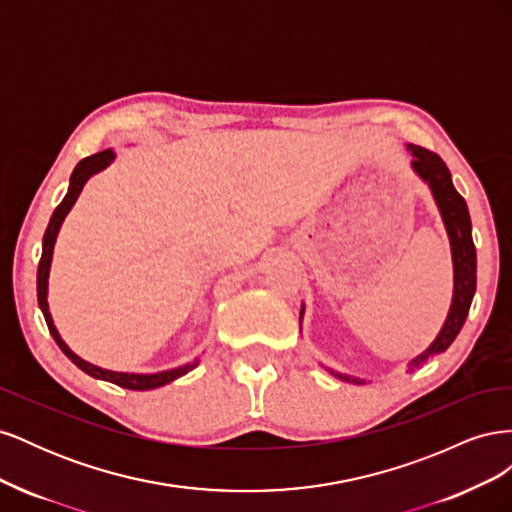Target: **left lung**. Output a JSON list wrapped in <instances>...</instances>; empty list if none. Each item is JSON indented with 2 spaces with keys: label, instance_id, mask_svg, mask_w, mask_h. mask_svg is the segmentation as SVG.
I'll list each match as a JSON object with an SVG mask.
<instances>
[{
  "label": "left lung",
  "instance_id": "8db88e82",
  "mask_svg": "<svg viewBox=\"0 0 512 512\" xmlns=\"http://www.w3.org/2000/svg\"><path fill=\"white\" fill-rule=\"evenodd\" d=\"M412 151V168L414 173L421 177L423 181L429 183L431 194L436 198V205L442 213V220L448 232V239H451V252H453V269H455V290H453V305L451 312H448V318L444 322V327L440 335L421 356H416L414 361H410V369L418 367L425 363L431 354L444 352L448 346L455 342V337L459 335L463 322L468 318L470 305L476 292V247L472 241V222H470V213L468 205L463 196L455 190L453 179H451V170L444 164V160L429 149L408 145ZM303 316V309H301ZM339 380L344 382H354V384H363L365 380L346 376V374H335Z\"/></svg>",
  "mask_w": 512,
  "mask_h": 512
}]
</instances>
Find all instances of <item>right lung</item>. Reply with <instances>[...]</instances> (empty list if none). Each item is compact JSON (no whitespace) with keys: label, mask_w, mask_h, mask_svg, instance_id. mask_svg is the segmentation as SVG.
Returning <instances> with one entry per match:
<instances>
[{"label":"right lung","mask_w":512,"mask_h":512,"mask_svg":"<svg viewBox=\"0 0 512 512\" xmlns=\"http://www.w3.org/2000/svg\"><path fill=\"white\" fill-rule=\"evenodd\" d=\"M115 160V153L113 149H104L100 153H94V156H89L85 160H81L79 164H76L74 173L70 177V188H68V194L64 196V200L57 205V209L53 211L51 215V222L49 226H46V232H44V239H42V256H40V265H38V305L42 309L44 314V320H46V327H49L53 339L57 342V346L61 348V352H64L68 359L83 369L85 374L94 376L98 380H106V382H113L117 386H121V389H130V391H149V389H158V386H164L168 382L177 380L179 376L188 374V371L192 367H196V361L190 363V365H183V367H177V369H170V371H160V374H123V371H108V369H102L98 365H91L87 361H83L81 356H76L68 346L64 339L59 337L55 324H53V318H51V312H49V303H46V290H49V271H51V258H53V247H55V239H57V232L61 228V222H64V218L68 215V211L72 209V205L76 203V198H79L83 185L87 183V179L91 175H96L98 170L106 168L108 164H111Z\"/></svg>","instance_id":"right-lung-1"}]
</instances>
